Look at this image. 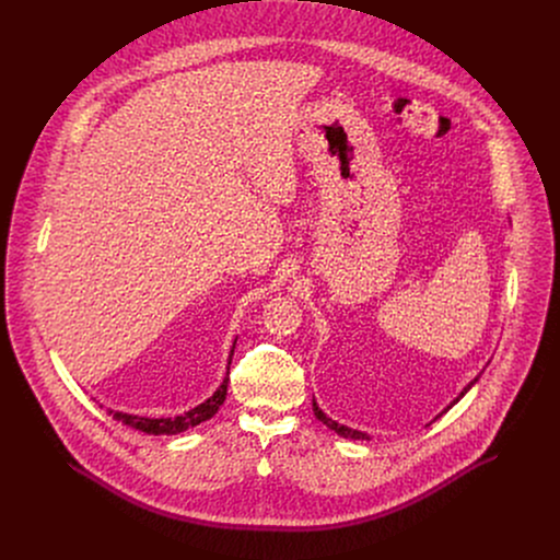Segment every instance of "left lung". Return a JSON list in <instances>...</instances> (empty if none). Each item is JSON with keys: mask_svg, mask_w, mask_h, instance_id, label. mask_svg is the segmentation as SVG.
I'll use <instances>...</instances> for the list:
<instances>
[{"mask_svg": "<svg viewBox=\"0 0 560 560\" xmlns=\"http://www.w3.org/2000/svg\"><path fill=\"white\" fill-rule=\"evenodd\" d=\"M477 382H479V377H477V380H475V382H470V384H468V386H466V388H464V393H462V397H464V395H466V393H468V390H470V388H472V386H475V384H477ZM462 397H459V399H462ZM459 399H457V400H459ZM453 405H455V402H453ZM313 409H315V416H317V418H319L320 422H323V424H325V427H327V429H331V431H336V433H338V435H342V438H349V440H369V435H366V433H362V431H353V429H349V427H345V424H338V422H336V420H331V418H327V416H325V413H323V411H320L319 405H317V402H315V400H313Z\"/></svg>", "mask_w": 560, "mask_h": 560, "instance_id": "left-lung-1", "label": "left lung"}]
</instances>
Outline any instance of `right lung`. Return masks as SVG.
<instances>
[{
	"label": "right lung",
	"instance_id": "obj_1",
	"mask_svg": "<svg viewBox=\"0 0 560 560\" xmlns=\"http://www.w3.org/2000/svg\"><path fill=\"white\" fill-rule=\"evenodd\" d=\"M233 353H235V345L231 351V360H233ZM229 373H231V362H229ZM226 390H229V375L224 377L222 386L215 390V395L211 399L205 400L202 405H198L176 418H147V416H133V413H122V411H109V413L114 416V420H120L122 424L144 431L149 435H174V433L187 431V429L209 420L211 416H215L220 405L226 399Z\"/></svg>",
	"mask_w": 560,
	"mask_h": 560
}]
</instances>
